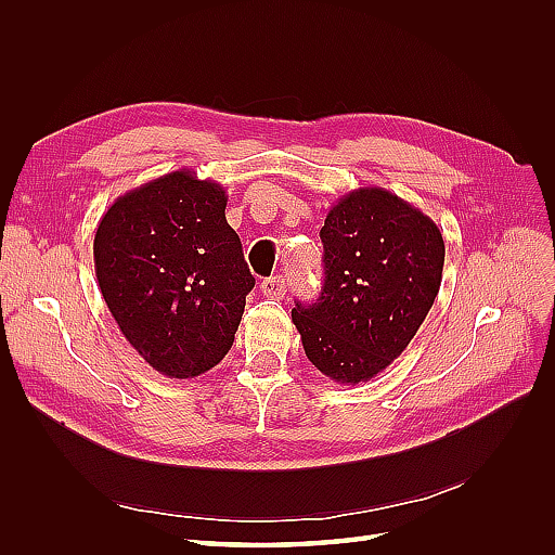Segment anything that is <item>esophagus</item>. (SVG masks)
<instances>
[{"mask_svg":"<svg viewBox=\"0 0 555 555\" xmlns=\"http://www.w3.org/2000/svg\"><path fill=\"white\" fill-rule=\"evenodd\" d=\"M284 292H287V280L282 275H273V278H266L261 282V294L268 298H282Z\"/></svg>","mask_w":555,"mask_h":555,"instance_id":"obj_1","label":"esophagus"}]
</instances>
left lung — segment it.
Instances as JSON below:
<instances>
[{"instance_id":"8db88e82","label":"left lung","mask_w":555,"mask_h":555,"mask_svg":"<svg viewBox=\"0 0 555 555\" xmlns=\"http://www.w3.org/2000/svg\"><path fill=\"white\" fill-rule=\"evenodd\" d=\"M319 238L324 287L292 319L306 357L338 384L377 377L424 324L440 292L442 233L389 190L359 188L335 204Z\"/></svg>"}]
</instances>
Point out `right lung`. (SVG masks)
Instances as JSON below:
<instances>
[{
	"label": "right lung",
	"mask_w": 555,
	"mask_h": 555,
	"mask_svg": "<svg viewBox=\"0 0 555 555\" xmlns=\"http://www.w3.org/2000/svg\"><path fill=\"white\" fill-rule=\"evenodd\" d=\"M227 190L180 169L115 198L94 233V271L127 343L157 373H208L233 345L255 287Z\"/></svg>",
	"instance_id": "right-lung-1"
}]
</instances>
